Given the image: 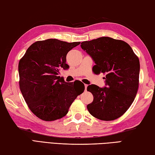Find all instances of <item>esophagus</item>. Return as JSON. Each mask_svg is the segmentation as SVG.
<instances>
[{
	"instance_id": "1",
	"label": "esophagus",
	"mask_w": 155,
	"mask_h": 155,
	"mask_svg": "<svg viewBox=\"0 0 155 155\" xmlns=\"http://www.w3.org/2000/svg\"><path fill=\"white\" fill-rule=\"evenodd\" d=\"M87 85H86V84H85V90H87Z\"/></svg>"
}]
</instances>
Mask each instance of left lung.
Returning a JSON list of instances; mask_svg holds the SVG:
<instances>
[{
  "mask_svg": "<svg viewBox=\"0 0 155 155\" xmlns=\"http://www.w3.org/2000/svg\"><path fill=\"white\" fill-rule=\"evenodd\" d=\"M83 50L92 57L95 74H105L107 87L90 85L94 101L87 104L96 118L111 121L121 117L134 101L139 87L140 60L125 41L109 37L83 41Z\"/></svg>",
  "mask_w": 155,
  "mask_h": 155,
  "instance_id": "left-lung-1",
  "label": "left lung"
}]
</instances>
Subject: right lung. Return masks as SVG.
<instances>
[{
    "mask_svg": "<svg viewBox=\"0 0 155 155\" xmlns=\"http://www.w3.org/2000/svg\"><path fill=\"white\" fill-rule=\"evenodd\" d=\"M81 42L68 43L57 39L38 41L28 47L18 64L19 85L28 108L44 121L64 117L73 101L85 90L75 81L65 82L58 77L69 66L66 55Z\"/></svg>",
    "mask_w": 155,
    "mask_h": 155,
    "instance_id": "obj_1",
    "label": "right lung"
}]
</instances>
